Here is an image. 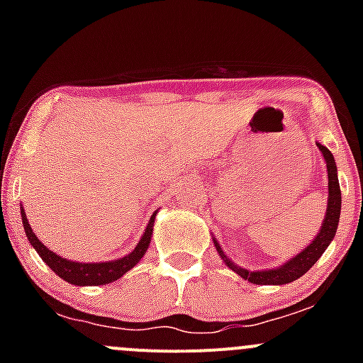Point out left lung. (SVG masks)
Returning <instances> with one entry per match:
<instances>
[{
  "mask_svg": "<svg viewBox=\"0 0 363 363\" xmlns=\"http://www.w3.org/2000/svg\"><path fill=\"white\" fill-rule=\"evenodd\" d=\"M318 149L323 155L325 163H327V174H328V200H327V212H325L323 223H321L320 232L316 233L313 240L309 242V246L303 247L302 251L296 252L294 258H290L288 262H284L283 265L276 267V269H267V270H247L244 267L235 265L228 256L225 255V251L221 250L219 242L216 240V237H212V242H214L216 251L221 256V259L225 262V265L228 269H232L233 272L239 274L242 279L250 281L252 284H274V286H281V284L294 283L295 279L302 277L314 263L320 259V256L323 255L325 250L330 246V242L334 240L335 232H337L339 218H340V188H339V179H337V164H335L334 155L325 147L323 144L316 142Z\"/></svg>",
  "mask_w": 363,
  "mask_h": 363,
  "instance_id": "obj_1",
  "label": "left lung"
}]
</instances>
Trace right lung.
Wrapping results in <instances>:
<instances>
[{"label":"right lung","instance_id":"right-lung-1","mask_svg":"<svg viewBox=\"0 0 363 363\" xmlns=\"http://www.w3.org/2000/svg\"><path fill=\"white\" fill-rule=\"evenodd\" d=\"M21 218H23V226L29 244L35 247V251L38 252L40 258H42L43 262L61 277V279H65L69 284H75V286H98V284H108L112 283V281H117L119 277H123L128 270H131L138 262H140L142 256H144L145 251L149 250V244H151L156 212L151 216V219H149L147 226H145L144 230V235L140 237V240H138V244L135 246L133 251L124 255L123 258L112 259V262L96 263L72 262V259L61 258L60 255L50 251L49 247L35 235L33 228L29 226L28 218H26L24 207H21Z\"/></svg>","mask_w":363,"mask_h":363}]
</instances>
